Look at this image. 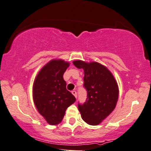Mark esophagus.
<instances>
[{
  "mask_svg": "<svg viewBox=\"0 0 151 151\" xmlns=\"http://www.w3.org/2000/svg\"><path fill=\"white\" fill-rule=\"evenodd\" d=\"M72 94H73L74 96L76 98H77V91H72Z\"/></svg>",
  "mask_w": 151,
  "mask_h": 151,
  "instance_id": "obj_1",
  "label": "esophagus"
}]
</instances>
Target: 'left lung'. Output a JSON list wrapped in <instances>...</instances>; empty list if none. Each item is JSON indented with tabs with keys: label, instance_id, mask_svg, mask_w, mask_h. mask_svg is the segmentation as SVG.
I'll return each mask as SVG.
<instances>
[{
	"label": "left lung",
	"instance_id": "obj_1",
	"mask_svg": "<svg viewBox=\"0 0 151 151\" xmlns=\"http://www.w3.org/2000/svg\"><path fill=\"white\" fill-rule=\"evenodd\" d=\"M74 66L83 69V86L87 98L78 104L82 119L91 125H97L113 111L118 98V86L113 74L105 66L97 62L74 60Z\"/></svg>",
	"mask_w": 151,
	"mask_h": 151
}]
</instances>
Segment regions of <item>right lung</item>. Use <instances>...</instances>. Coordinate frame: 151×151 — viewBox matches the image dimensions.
<instances>
[{
  "label": "right lung",
  "mask_w": 151,
  "mask_h": 151,
  "mask_svg": "<svg viewBox=\"0 0 151 151\" xmlns=\"http://www.w3.org/2000/svg\"><path fill=\"white\" fill-rule=\"evenodd\" d=\"M70 65L63 60H52L42 68L33 86L34 103L39 113L51 125L62 121L68 106L76 101L66 88L63 74Z\"/></svg>",
  "instance_id": "obj_1"
}]
</instances>
